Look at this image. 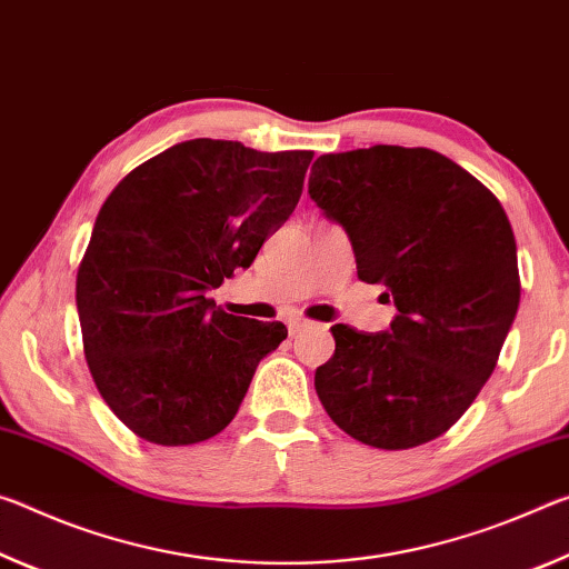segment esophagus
<instances>
[{"label":"esophagus","instance_id":"esophagus-1","mask_svg":"<svg viewBox=\"0 0 569 569\" xmlns=\"http://www.w3.org/2000/svg\"><path fill=\"white\" fill-rule=\"evenodd\" d=\"M302 328H307V320H302V318H290V320H287V330H290L292 338H295V335L300 332Z\"/></svg>","mask_w":569,"mask_h":569}]
</instances>
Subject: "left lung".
Masks as SVG:
<instances>
[{
	"mask_svg": "<svg viewBox=\"0 0 569 569\" xmlns=\"http://www.w3.org/2000/svg\"><path fill=\"white\" fill-rule=\"evenodd\" d=\"M310 197L342 223L358 277L398 307L386 332L335 325L315 372L325 411L352 439L403 451L439 439L497 368L519 307L517 241L499 199L431 148L325 153Z\"/></svg>",
	"mask_w": 569,
	"mask_h": 569,
	"instance_id": "obj_1",
	"label": "left lung"
}]
</instances>
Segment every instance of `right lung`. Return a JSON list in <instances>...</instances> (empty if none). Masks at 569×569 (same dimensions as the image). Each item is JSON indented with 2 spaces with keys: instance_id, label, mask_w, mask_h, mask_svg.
<instances>
[{
  "instance_id": "right-lung-1",
  "label": "right lung",
  "mask_w": 569,
  "mask_h": 569,
  "mask_svg": "<svg viewBox=\"0 0 569 569\" xmlns=\"http://www.w3.org/2000/svg\"><path fill=\"white\" fill-rule=\"evenodd\" d=\"M312 156L193 138L148 158L100 207L74 284L82 350L102 400L143 441L221 433L287 338L282 322L237 318L207 292L290 219Z\"/></svg>"
}]
</instances>
